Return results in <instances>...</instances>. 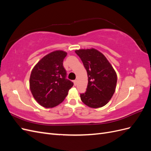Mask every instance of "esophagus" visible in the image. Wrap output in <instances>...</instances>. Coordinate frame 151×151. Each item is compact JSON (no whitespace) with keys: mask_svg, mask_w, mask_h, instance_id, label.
<instances>
[{"mask_svg":"<svg viewBox=\"0 0 151 151\" xmlns=\"http://www.w3.org/2000/svg\"><path fill=\"white\" fill-rule=\"evenodd\" d=\"M77 80H74V85H76V84H77Z\"/></svg>","mask_w":151,"mask_h":151,"instance_id":"obj_1","label":"esophagus"}]
</instances>
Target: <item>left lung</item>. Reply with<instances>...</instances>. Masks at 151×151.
Masks as SVG:
<instances>
[{
    "label": "left lung",
    "mask_w": 151,
    "mask_h": 151,
    "mask_svg": "<svg viewBox=\"0 0 151 151\" xmlns=\"http://www.w3.org/2000/svg\"><path fill=\"white\" fill-rule=\"evenodd\" d=\"M88 73V84L85 93L81 94L84 104L91 108L104 106L115 93L116 73L104 55L98 50H76Z\"/></svg>",
    "instance_id": "1"
}]
</instances>
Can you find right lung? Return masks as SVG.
Segmentation results:
<instances>
[{"mask_svg":"<svg viewBox=\"0 0 151 151\" xmlns=\"http://www.w3.org/2000/svg\"><path fill=\"white\" fill-rule=\"evenodd\" d=\"M63 50H55L44 56L32 69L29 88L41 106L53 108L60 104L74 85L65 78L63 60L67 55Z\"/></svg>","mask_w":151,"mask_h":151,"instance_id":"add662e5","label":"right lung"}]
</instances>
